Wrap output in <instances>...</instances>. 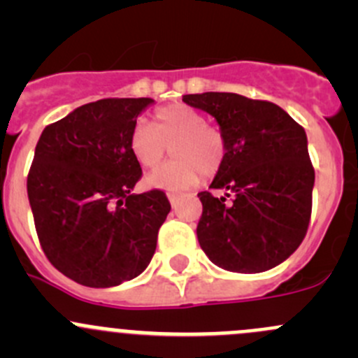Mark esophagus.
<instances>
[{"label":"esophagus","instance_id":"1","mask_svg":"<svg viewBox=\"0 0 358 358\" xmlns=\"http://www.w3.org/2000/svg\"><path fill=\"white\" fill-rule=\"evenodd\" d=\"M178 197H180V194H176V192H168V199H169V202H171V206L176 204V201H178Z\"/></svg>","mask_w":358,"mask_h":358}]
</instances>
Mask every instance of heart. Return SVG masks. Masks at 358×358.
<instances>
[{
	"instance_id": "b5f03b06",
	"label": "heart",
	"mask_w": 358,
	"mask_h": 358,
	"mask_svg": "<svg viewBox=\"0 0 358 358\" xmlns=\"http://www.w3.org/2000/svg\"><path fill=\"white\" fill-rule=\"evenodd\" d=\"M169 145L175 159L145 180L154 189H189L199 182L201 171L204 176L216 175L225 159L222 131L206 124L204 114L183 103L159 107L154 128L138 121L129 133V150L142 168H157Z\"/></svg>"
}]
</instances>
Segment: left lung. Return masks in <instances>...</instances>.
I'll list each match as a JSON object with an SVG mask.
<instances>
[{
	"label": "left lung",
	"instance_id": "8db88e82",
	"mask_svg": "<svg viewBox=\"0 0 358 358\" xmlns=\"http://www.w3.org/2000/svg\"><path fill=\"white\" fill-rule=\"evenodd\" d=\"M183 102L216 119L225 159L209 189L199 192L197 239L220 268L259 273L286 262L298 249L312 215L315 171L306 133L272 102L237 93L183 95Z\"/></svg>",
	"mask_w": 358,
	"mask_h": 358
}]
</instances>
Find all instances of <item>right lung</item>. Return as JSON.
Returning a JSON list of instances; mask_svg holds the SVG:
<instances>
[{
	"label": "right lung",
	"instance_id": "1",
	"mask_svg": "<svg viewBox=\"0 0 358 358\" xmlns=\"http://www.w3.org/2000/svg\"><path fill=\"white\" fill-rule=\"evenodd\" d=\"M152 99L86 103L43 129L27 176L36 232L57 270L112 287L149 266L168 216L162 190L131 194L142 168L129 133Z\"/></svg>",
	"mask_w": 358,
	"mask_h": 358
}]
</instances>
